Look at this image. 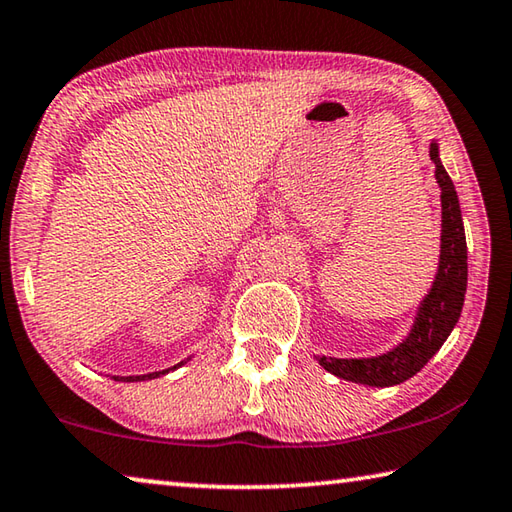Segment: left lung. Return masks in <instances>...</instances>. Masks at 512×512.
<instances>
[{"instance_id":"1","label":"left lung","mask_w":512,"mask_h":512,"mask_svg":"<svg viewBox=\"0 0 512 512\" xmlns=\"http://www.w3.org/2000/svg\"><path fill=\"white\" fill-rule=\"evenodd\" d=\"M429 158L436 164V183L440 187V207H443L436 280L420 302L409 336L397 343L393 350L368 359L316 357L320 366L339 379L377 388L402 384L427 366V361L443 348L447 336L452 334L454 325L461 318L467 289V244L461 205H458L452 178L440 162L436 140L429 146Z\"/></svg>"}]
</instances>
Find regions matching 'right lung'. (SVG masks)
Here are the masks:
<instances>
[{
    "label": "right lung",
    "instance_id": "right-lung-1",
    "mask_svg": "<svg viewBox=\"0 0 512 512\" xmlns=\"http://www.w3.org/2000/svg\"><path fill=\"white\" fill-rule=\"evenodd\" d=\"M187 361H189V359H187ZM187 361H180V363H176V366H173V368H167V370L149 372V375H133V377H112V379H115V381H149V379H155V377H160V375H167V372H171V370L180 368V366H183V363H187Z\"/></svg>",
    "mask_w": 512,
    "mask_h": 512
}]
</instances>
